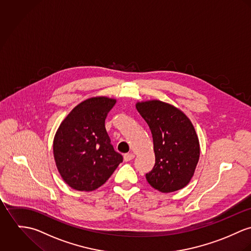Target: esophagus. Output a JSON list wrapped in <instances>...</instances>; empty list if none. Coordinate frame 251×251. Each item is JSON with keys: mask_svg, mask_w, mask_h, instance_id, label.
<instances>
[{"mask_svg": "<svg viewBox=\"0 0 251 251\" xmlns=\"http://www.w3.org/2000/svg\"><path fill=\"white\" fill-rule=\"evenodd\" d=\"M135 158V155L133 153H127V154H124V161L128 162V161H131Z\"/></svg>", "mask_w": 251, "mask_h": 251, "instance_id": "34e87169", "label": "esophagus"}]
</instances>
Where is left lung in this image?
Returning a JSON list of instances; mask_svg holds the SVG:
<instances>
[{"mask_svg":"<svg viewBox=\"0 0 251 251\" xmlns=\"http://www.w3.org/2000/svg\"><path fill=\"white\" fill-rule=\"evenodd\" d=\"M136 108L148 124L154 144L155 166L146 173L147 182L162 193L185 188L200 155L192 121L178 108L160 100L138 102Z\"/></svg>","mask_w":251,"mask_h":251,"instance_id":"obj_1","label":"left lung"}]
</instances>
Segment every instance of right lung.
Returning a JSON list of instances; mask_svg holds the SVG:
<instances>
[{
	"mask_svg": "<svg viewBox=\"0 0 251 251\" xmlns=\"http://www.w3.org/2000/svg\"><path fill=\"white\" fill-rule=\"evenodd\" d=\"M115 103L116 99L106 96L88 98L68 113L56 131L53 142L56 168L76 191L100 188L123 161L105 127Z\"/></svg>",
	"mask_w": 251,
	"mask_h": 251,
	"instance_id": "right-lung-1",
	"label": "right lung"
}]
</instances>
